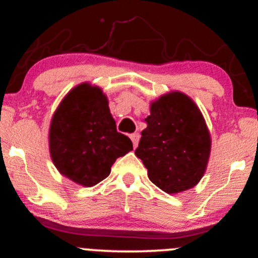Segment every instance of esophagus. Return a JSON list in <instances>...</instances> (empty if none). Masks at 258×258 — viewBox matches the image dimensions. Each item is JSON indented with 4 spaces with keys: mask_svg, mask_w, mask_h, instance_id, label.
Masks as SVG:
<instances>
[{
    "mask_svg": "<svg viewBox=\"0 0 258 258\" xmlns=\"http://www.w3.org/2000/svg\"><path fill=\"white\" fill-rule=\"evenodd\" d=\"M130 138H131V141H132V143H133V147H137V144H138V141H139V133H137V132H135V133H132L131 136H130Z\"/></svg>",
    "mask_w": 258,
    "mask_h": 258,
    "instance_id": "esophagus-1",
    "label": "esophagus"
}]
</instances>
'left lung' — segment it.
Instances as JSON below:
<instances>
[{
	"instance_id": "left-lung-1",
	"label": "left lung",
	"mask_w": 258,
	"mask_h": 258,
	"mask_svg": "<svg viewBox=\"0 0 258 258\" xmlns=\"http://www.w3.org/2000/svg\"><path fill=\"white\" fill-rule=\"evenodd\" d=\"M136 155L148 177L167 194L188 190L205 173L211 137L197 104L182 92L164 94L150 105Z\"/></svg>"
}]
</instances>
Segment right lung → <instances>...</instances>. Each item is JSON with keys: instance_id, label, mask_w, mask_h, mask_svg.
<instances>
[{"instance_id": "1", "label": "right lung", "mask_w": 258, "mask_h": 258, "mask_svg": "<svg viewBox=\"0 0 258 258\" xmlns=\"http://www.w3.org/2000/svg\"><path fill=\"white\" fill-rule=\"evenodd\" d=\"M133 149L127 136L116 131L108 98L97 86L73 88L53 115L49 153L63 176L93 186L110 173L112 164Z\"/></svg>"}]
</instances>
